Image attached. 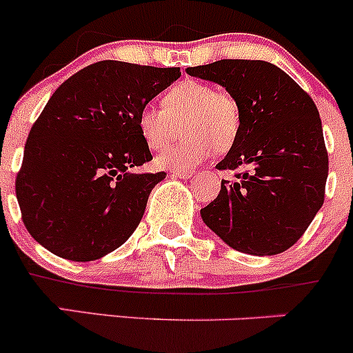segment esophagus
Masks as SVG:
<instances>
[{
	"label": "esophagus",
	"instance_id": "34e87169",
	"mask_svg": "<svg viewBox=\"0 0 353 353\" xmlns=\"http://www.w3.org/2000/svg\"><path fill=\"white\" fill-rule=\"evenodd\" d=\"M170 176L179 177V179H191L193 174H191L190 170H170Z\"/></svg>",
	"mask_w": 353,
	"mask_h": 353
}]
</instances>
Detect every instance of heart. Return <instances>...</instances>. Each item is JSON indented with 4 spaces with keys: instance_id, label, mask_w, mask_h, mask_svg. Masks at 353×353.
Wrapping results in <instances>:
<instances>
[{
    "instance_id": "heart-1",
    "label": "heart",
    "mask_w": 353,
    "mask_h": 353,
    "mask_svg": "<svg viewBox=\"0 0 353 353\" xmlns=\"http://www.w3.org/2000/svg\"><path fill=\"white\" fill-rule=\"evenodd\" d=\"M184 126L186 140L167 147L155 157V163L167 170H186L199 165L234 145L241 131V109L227 92H215L201 81L186 80L163 95V109L147 104L137 117L138 131L148 148L165 147Z\"/></svg>"
}]
</instances>
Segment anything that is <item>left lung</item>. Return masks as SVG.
<instances>
[{"instance_id":"obj_1","label":"left lung","mask_w":353,"mask_h":353,"mask_svg":"<svg viewBox=\"0 0 353 353\" xmlns=\"http://www.w3.org/2000/svg\"><path fill=\"white\" fill-rule=\"evenodd\" d=\"M186 73L237 101L241 131L216 169H248L236 183L222 181L203 222L245 254L287 251L325 201L328 154L318 108L285 71L261 59H220Z\"/></svg>"}]
</instances>
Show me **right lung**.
<instances>
[{
    "instance_id": "add662e5",
    "label": "right lung",
    "mask_w": 353,
    "mask_h": 353,
    "mask_svg": "<svg viewBox=\"0 0 353 353\" xmlns=\"http://www.w3.org/2000/svg\"><path fill=\"white\" fill-rule=\"evenodd\" d=\"M179 77V68L105 59L59 85L28 133L15 183L39 244L59 258L94 261L130 239L165 179L131 172L152 160L138 112Z\"/></svg>"
}]
</instances>
